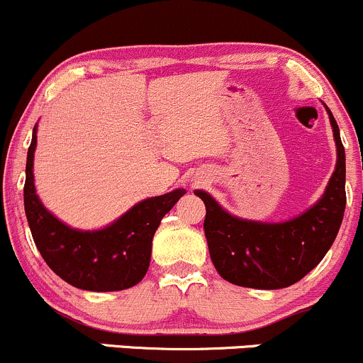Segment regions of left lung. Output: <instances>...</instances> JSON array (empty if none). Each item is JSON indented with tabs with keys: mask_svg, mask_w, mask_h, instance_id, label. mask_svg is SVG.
I'll use <instances>...</instances> for the list:
<instances>
[{
	"mask_svg": "<svg viewBox=\"0 0 363 363\" xmlns=\"http://www.w3.org/2000/svg\"><path fill=\"white\" fill-rule=\"evenodd\" d=\"M328 114L338 160L326 193L303 215L283 223L249 222L228 215L205 191H196L206 206L203 227L211 261L223 280L247 289H285L312 272L335 242L347 205V169L340 128L329 109Z\"/></svg>",
	"mask_w": 363,
	"mask_h": 363,
	"instance_id": "1",
	"label": "left lung"
}]
</instances>
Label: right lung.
I'll return each mask as SVG.
<instances>
[{
	"label": "right lung",
	"mask_w": 363,
	"mask_h": 363,
	"mask_svg": "<svg viewBox=\"0 0 363 363\" xmlns=\"http://www.w3.org/2000/svg\"><path fill=\"white\" fill-rule=\"evenodd\" d=\"M35 131L37 128L27 153L23 205L40 256L57 277L77 289L116 291L135 286L148 272L152 239L160 220L186 191L145 199L102 230H74L49 213L35 194Z\"/></svg>",
	"instance_id": "add662e5"
}]
</instances>
